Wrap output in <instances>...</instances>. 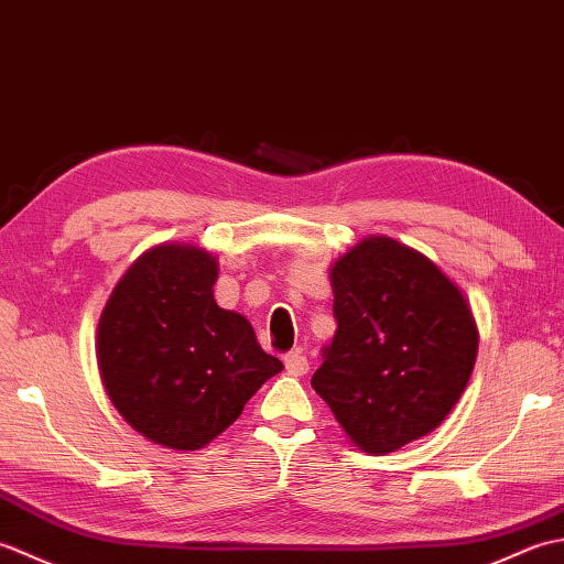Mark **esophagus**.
Here are the masks:
<instances>
[{
  "mask_svg": "<svg viewBox=\"0 0 564 564\" xmlns=\"http://www.w3.org/2000/svg\"><path fill=\"white\" fill-rule=\"evenodd\" d=\"M283 364H285V370H289L291 376H305L310 370V364L307 358L303 356V351H291L283 356Z\"/></svg>",
  "mask_w": 564,
  "mask_h": 564,
  "instance_id": "1",
  "label": "esophagus"
}]
</instances>
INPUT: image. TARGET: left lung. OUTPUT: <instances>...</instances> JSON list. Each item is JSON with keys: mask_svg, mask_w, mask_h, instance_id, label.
<instances>
[{"mask_svg": "<svg viewBox=\"0 0 564 564\" xmlns=\"http://www.w3.org/2000/svg\"><path fill=\"white\" fill-rule=\"evenodd\" d=\"M337 334L313 388L366 453L434 431L473 376L477 327L434 261L368 237L332 267Z\"/></svg>", "mask_w": 564, "mask_h": 564, "instance_id": "8db88e82", "label": "left lung"}]
</instances>
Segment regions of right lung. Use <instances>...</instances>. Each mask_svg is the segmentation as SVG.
<instances>
[{"instance_id": "right-lung-1", "label": "right lung", "mask_w": 564, "mask_h": 564, "mask_svg": "<svg viewBox=\"0 0 564 564\" xmlns=\"http://www.w3.org/2000/svg\"><path fill=\"white\" fill-rule=\"evenodd\" d=\"M218 263L198 247L145 251L99 322L106 392L142 436L176 451L210 443L283 364L213 297Z\"/></svg>"}]
</instances>
